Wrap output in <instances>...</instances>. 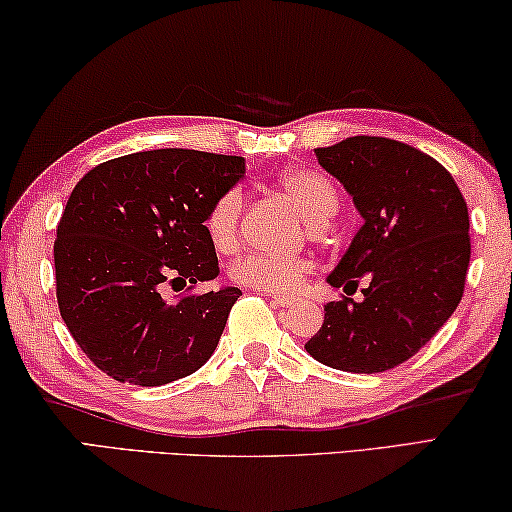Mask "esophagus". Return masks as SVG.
Instances as JSON below:
<instances>
[{
	"label": "esophagus",
	"mask_w": 512,
	"mask_h": 512,
	"mask_svg": "<svg viewBox=\"0 0 512 512\" xmlns=\"http://www.w3.org/2000/svg\"><path fill=\"white\" fill-rule=\"evenodd\" d=\"M269 298H271V303H273V305H278V307H291V305H294V298H289V296L269 294Z\"/></svg>",
	"instance_id": "esophagus-1"
}]
</instances>
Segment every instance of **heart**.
Returning a JSON list of instances; mask_svg holds the SVG:
<instances>
[{
    "label": "heart",
    "mask_w": 512,
    "mask_h": 512,
    "mask_svg": "<svg viewBox=\"0 0 512 512\" xmlns=\"http://www.w3.org/2000/svg\"><path fill=\"white\" fill-rule=\"evenodd\" d=\"M282 189L296 200L300 214L314 227H323L339 207V193L326 175L310 168L287 170L280 177ZM243 212V191H225L212 207H209L205 227L209 239L218 250H232L239 241V225ZM312 262L303 257H271V255H246L232 264V280L243 287L269 291V294H289L296 291Z\"/></svg>",
    "instance_id": "1"
}]
</instances>
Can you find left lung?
Here are the masks:
<instances>
[{
	"instance_id": "1",
	"label": "left lung",
	"mask_w": 512,
	"mask_h": 512,
	"mask_svg": "<svg viewBox=\"0 0 512 512\" xmlns=\"http://www.w3.org/2000/svg\"><path fill=\"white\" fill-rule=\"evenodd\" d=\"M314 154L364 221L326 282L346 294L362 278L369 285L362 300L323 305V326L305 351L339 371L394 369L460 303L472 255L467 202L449 170L408 143L351 136Z\"/></svg>"
}]
</instances>
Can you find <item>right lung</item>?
I'll use <instances>...</instances> for the list:
<instances>
[{
    "mask_svg": "<svg viewBox=\"0 0 512 512\" xmlns=\"http://www.w3.org/2000/svg\"><path fill=\"white\" fill-rule=\"evenodd\" d=\"M243 175V157L161 148L104 161L77 182L54 241L56 300L97 369L159 387L212 358L241 289L170 298L166 287L216 278L205 218Z\"/></svg>",
    "mask_w": 512,
    "mask_h": 512,
    "instance_id": "1",
    "label": "right lung"
}]
</instances>
